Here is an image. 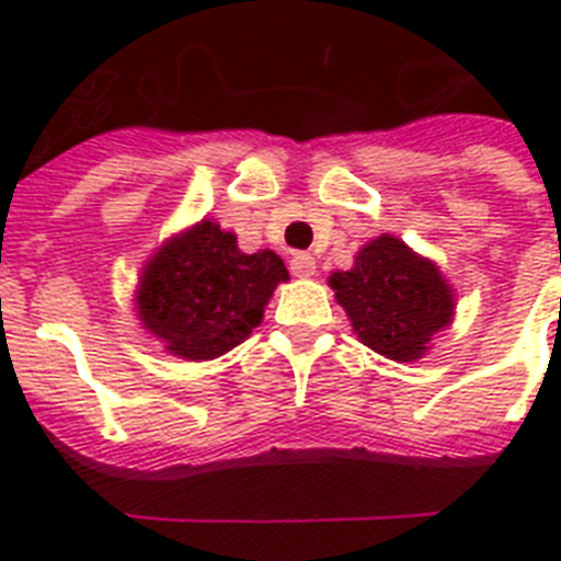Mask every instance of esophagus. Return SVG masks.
Segmentation results:
<instances>
[{
    "label": "esophagus",
    "instance_id": "34e87169",
    "mask_svg": "<svg viewBox=\"0 0 561 561\" xmlns=\"http://www.w3.org/2000/svg\"><path fill=\"white\" fill-rule=\"evenodd\" d=\"M288 264H290V273L299 276V279H308V276H314L317 273V262L311 253H294Z\"/></svg>",
    "mask_w": 561,
    "mask_h": 561
}]
</instances>
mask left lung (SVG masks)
Returning <instances> with one entry per match:
<instances>
[{"label":"left lung","instance_id":"obj_1","mask_svg":"<svg viewBox=\"0 0 561 561\" xmlns=\"http://www.w3.org/2000/svg\"><path fill=\"white\" fill-rule=\"evenodd\" d=\"M329 288L358 341L399 364L425 358L454 323L457 297L443 271L387 232L360 247L350 271H334Z\"/></svg>","mask_w":561,"mask_h":561}]
</instances>
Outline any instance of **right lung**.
<instances>
[{"mask_svg": "<svg viewBox=\"0 0 561 561\" xmlns=\"http://www.w3.org/2000/svg\"><path fill=\"white\" fill-rule=\"evenodd\" d=\"M288 267L273 250L244 253L236 232L203 218L165 238L142 264L134 308L139 325L183 360H211L262 323Z\"/></svg>", "mask_w": 561, "mask_h": 561, "instance_id": "1", "label": "right lung"}]
</instances>
